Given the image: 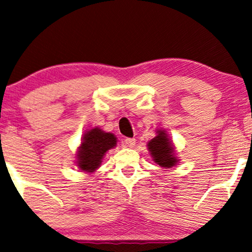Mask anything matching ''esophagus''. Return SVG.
<instances>
[{
    "label": "esophagus",
    "instance_id": "obj_1",
    "mask_svg": "<svg viewBox=\"0 0 252 252\" xmlns=\"http://www.w3.org/2000/svg\"><path fill=\"white\" fill-rule=\"evenodd\" d=\"M124 144L128 146V148H133L136 144V139L135 138H126L124 139Z\"/></svg>",
    "mask_w": 252,
    "mask_h": 252
}]
</instances>
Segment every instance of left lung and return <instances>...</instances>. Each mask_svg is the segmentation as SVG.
Segmentation results:
<instances>
[{
	"mask_svg": "<svg viewBox=\"0 0 252 252\" xmlns=\"http://www.w3.org/2000/svg\"><path fill=\"white\" fill-rule=\"evenodd\" d=\"M148 149L151 152L155 163L164 168L176 166L178 158L174 156V150L172 141L167 138L165 130H158L157 136L148 143Z\"/></svg>",
	"mask_w": 252,
	"mask_h": 252,
	"instance_id": "obj_1",
	"label": "left lung"
}]
</instances>
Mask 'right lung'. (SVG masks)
Masks as SVG:
<instances>
[{
	"mask_svg": "<svg viewBox=\"0 0 252 252\" xmlns=\"http://www.w3.org/2000/svg\"><path fill=\"white\" fill-rule=\"evenodd\" d=\"M116 137L110 132H104L100 128L89 130L84 135L81 145L76 154V164L85 172H94L100 166L103 156L108 150L116 145Z\"/></svg>",
	"mask_w": 252,
	"mask_h": 252,
	"instance_id": "1",
	"label": "right lung"
}]
</instances>
